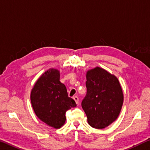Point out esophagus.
<instances>
[{"label":"esophagus","mask_w":150,"mask_h":150,"mask_svg":"<svg viewBox=\"0 0 150 150\" xmlns=\"http://www.w3.org/2000/svg\"><path fill=\"white\" fill-rule=\"evenodd\" d=\"M73 99H74L76 102V103L78 105V104H79V97H78L77 96H74L73 97Z\"/></svg>","instance_id":"1"}]
</instances>
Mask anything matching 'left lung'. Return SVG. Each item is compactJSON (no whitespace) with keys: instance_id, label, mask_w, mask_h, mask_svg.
I'll return each instance as SVG.
<instances>
[{"instance_id":"8db88e82","label":"left lung","mask_w":150,"mask_h":150,"mask_svg":"<svg viewBox=\"0 0 150 150\" xmlns=\"http://www.w3.org/2000/svg\"><path fill=\"white\" fill-rule=\"evenodd\" d=\"M87 93L81 106L88 123L96 129H103L119 116L123 95L117 78L100 67L87 73Z\"/></svg>"}]
</instances>
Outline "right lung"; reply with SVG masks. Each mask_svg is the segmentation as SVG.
I'll list each match as a JSON object with an SVG mask.
<instances>
[{
	"label": "right lung",
	"instance_id": "1",
	"mask_svg": "<svg viewBox=\"0 0 150 150\" xmlns=\"http://www.w3.org/2000/svg\"><path fill=\"white\" fill-rule=\"evenodd\" d=\"M59 71L51 69L37 81L30 93L35 114L42 122L56 129L65 122L66 111L77 106L69 97L65 85L59 81Z\"/></svg>",
	"mask_w": 150,
	"mask_h": 150
}]
</instances>
